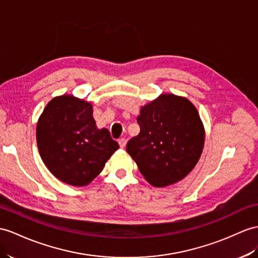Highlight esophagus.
<instances>
[{
    "instance_id": "esophagus-1",
    "label": "esophagus",
    "mask_w": 258,
    "mask_h": 258,
    "mask_svg": "<svg viewBox=\"0 0 258 258\" xmlns=\"http://www.w3.org/2000/svg\"><path fill=\"white\" fill-rule=\"evenodd\" d=\"M118 143H119V147L123 149L125 147V144H127V140H125L124 138H120V139L118 140Z\"/></svg>"
}]
</instances>
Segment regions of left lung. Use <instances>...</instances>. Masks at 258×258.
Segmentation results:
<instances>
[{
  "label": "left lung",
  "instance_id": "8db88e82",
  "mask_svg": "<svg viewBox=\"0 0 258 258\" xmlns=\"http://www.w3.org/2000/svg\"><path fill=\"white\" fill-rule=\"evenodd\" d=\"M137 122L140 134L125 149L151 185L175 184L197 164L205 130L196 107L187 98L161 95L143 106Z\"/></svg>",
  "mask_w": 258,
  "mask_h": 258
}]
</instances>
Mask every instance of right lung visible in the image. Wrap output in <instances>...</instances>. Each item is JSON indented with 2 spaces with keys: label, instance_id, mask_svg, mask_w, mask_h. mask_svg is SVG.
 Segmentation results:
<instances>
[{
  "label": "right lung",
  "instance_id": "1",
  "mask_svg": "<svg viewBox=\"0 0 258 258\" xmlns=\"http://www.w3.org/2000/svg\"><path fill=\"white\" fill-rule=\"evenodd\" d=\"M36 138L49 171L72 186L90 184L119 148L107 129H97L92 105L72 95L50 100L37 123Z\"/></svg>",
  "mask_w": 258,
  "mask_h": 258
}]
</instances>
